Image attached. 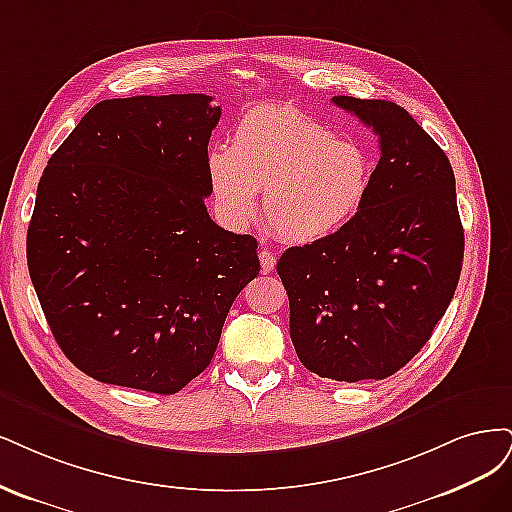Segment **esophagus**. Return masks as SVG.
Returning <instances> with one entry per match:
<instances>
[{
    "label": "esophagus",
    "instance_id": "obj_1",
    "mask_svg": "<svg viewBox=\"0 0 512 512\" xmlns=\"http://www.w3.org/2000/svg\"><path fill=\"white\" fill-rule=\"evenodd\" d=\"M259 263H261V270L268 274L276 266V255L272 251H268V249H263V246H261V249H259Z\"/></svg>",
    "mask_w": 512,
    "mask_h": 512
}]
</instances>
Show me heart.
Instances as JSON below:
<instances>
[{
    "label": "heart",
    "instance_id": "obj_1",
    "mask_svg": "<svg viewBox=\"0 0 512 512\" xmlns=\"http://www.w3.org/2000/svg\"><path fill=\"white\" fill-rule=\"evenodd\" d=\"M208 174L214 200L232 227L261 212L289 244H312L338 234L364 208L374 161L353 138H336L327 125L287 106L244 112L232 148H212Z\"/></svg>",
    "mask_w": 512,
    "mask_h": 512
}]
</instances>
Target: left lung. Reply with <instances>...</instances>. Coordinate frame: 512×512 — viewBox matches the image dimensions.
<instances>
[{"mask_svg": "<svg viewBox=\"0 0 512 512\" xmlns=\"http://www.w3.org/2000/svg\"><path fill=\"white\" fill-rule=\"evenodd\" d=\"M381 144L364 208L338 234L276 263L302 364L332 381L387 378L447 312L464 261L455 176L442 148L393 102L336 95Z\"/></svg>", "mask_w": 512, "mask_h": 512, "instance_id": "left-lung-1", "label": "left lung"}]
</instances>
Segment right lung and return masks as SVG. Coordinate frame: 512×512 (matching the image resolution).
Returning <instances> with one entry per match:
<instances>
[{"label":"right lung","instance_id":"right-lung-1","mask_svg":"<svg viewBox=\"0 0 512 512\" xmlns=\"http://www.w3.org/2000/svg\"><path fill=\"white\" fill-rule=\"evenodd\" d=\"M204 93L93 106L48 159L27 266L51 332L100 383L172 395L217 351L257 240L210 219Z\"/></svg>","mask_w":512,"mask_h":512}]
</instances>
